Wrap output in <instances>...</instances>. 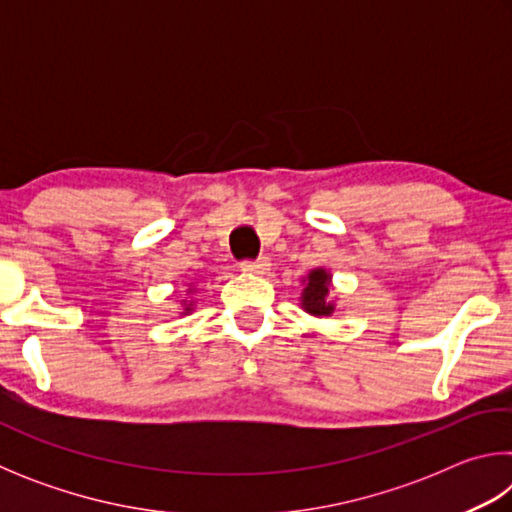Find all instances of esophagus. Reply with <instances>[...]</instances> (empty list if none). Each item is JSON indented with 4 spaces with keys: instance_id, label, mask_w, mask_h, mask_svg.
Instances as JSON below:
<instances>
[{
    "instance_id": "obj_1",
    "label": "esophagus",
    "mask_w": 512,
    "mask_h": 512,
    "mask_svg": "<svg viewBox=\"0 0 512 512\" xmlns=\"http://www.w3.org/2000/svg\"><path fill=\"white\" fill-rule=\"evenodd\" d=\"M241 268L248 273H257V275H266L271 271V262H268L266 257H259L255 262H241Z\"/></svg>"
}]
</instances>
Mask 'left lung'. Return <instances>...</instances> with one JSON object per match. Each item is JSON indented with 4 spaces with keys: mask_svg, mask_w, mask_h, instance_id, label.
Wrapping results in <instances>:
<instances>
[{
    "mask_svg": "<svg viewBox=\"0 0 512 512\" xmlns=\"http://www.w3.org/2000/svg\"><path fill=\"white\" fill-rule=\"evenodd\" d=\"M305 289L300 296V307L316 318H329L336 311V302L329 298L332 289V273L327 268H314L302 280Z\"/></svg>",
    "mask_w": 512,
    "mask_h": 512,
    "instance_id": "obj_1",
    "label": "left lung"
}]
</instances>
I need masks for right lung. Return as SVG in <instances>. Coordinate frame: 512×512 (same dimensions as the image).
I'll list each match as a JSON object with an SVG mask.
<instances>
[{
	"mask_svg": "<svg viewBox=\"0 0 512 512\" xmlns=\"http://www.w3.org/2000/svg\"><path fill=\"white\" fill-rule=\"evenodd\" d=\"M187 293H196V289L192 287V284H189V291ZM192 311H194V300H183V311H180V314L187 316V314H192Z\"/></svg>",
	"mask_w": 512,
	"mask_h": 512,
	"instance_id": "right-lung-1",
	"label": "right lung"
}]
</instances>
